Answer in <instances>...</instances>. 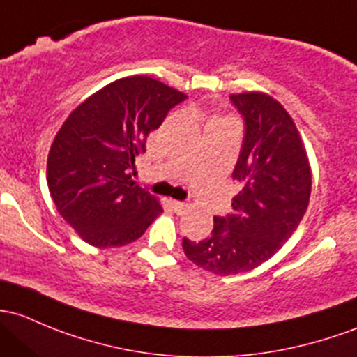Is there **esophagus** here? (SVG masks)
Here are the masks:
<instances>
[{
    "instance_id": "obj_1",
    "label": "esophagus",
    "mask_w": 357,
    "mask_h": 357,
    "mask_svg": "<svg viewBox=\"0 0 357 357\" xmlns=\"http://www.w3.org/2000/svg\"><path fill=\"white\" fill-rule=\"evenodd\" d=\"M171 207L174 208L176 213H185L186 210L190 208L188 204H185V202H178V200H171Z\"/></svg>"
}]
</instances>
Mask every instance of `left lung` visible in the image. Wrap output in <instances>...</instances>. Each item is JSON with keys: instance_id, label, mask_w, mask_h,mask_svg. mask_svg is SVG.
<instances>
[{"instance_id": "left-lung-1", "label": "left lung", "mask_w": 357, "mask_h": 357, "mask_svg": "<svg viewBox=\"0 0 357 357\" xmlns=\"http://www.w3.org/2000/svg\"><path fill=\"white\" fill-rule=\"evenodd\" d=\"M246 123L232 178L239 191L227 217H213L212 236L183 239L188 260L215 275L250 272L294 234L311 193L305 142L286 107L265 92L231 93Z\"/></svg>"}]
</instances>
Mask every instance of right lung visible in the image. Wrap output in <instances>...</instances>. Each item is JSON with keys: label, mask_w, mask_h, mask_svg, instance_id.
<instances>
[{"label": "right lung", "mask_w": 357, "mask_h": 357, "mask_svg": "<svg viewBox=\"0 0 357 357\" xmlns=\"http://www.w3.org/2000/svg\"><path fill=\"white\" fill-rule=\"evenodd\" d=\"M186 93L147 75L119 78L87 97L56 133L47 186L59 215L89 245L125 246L162 213L131 181L135 157Z\"/></svg>", "instance_id": "add662e5"}]
</instances>
